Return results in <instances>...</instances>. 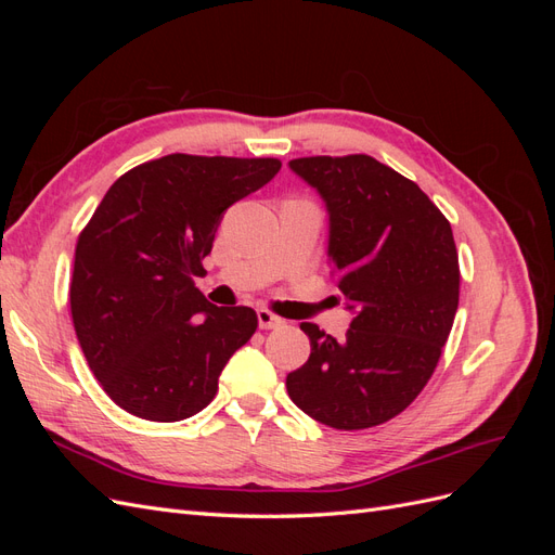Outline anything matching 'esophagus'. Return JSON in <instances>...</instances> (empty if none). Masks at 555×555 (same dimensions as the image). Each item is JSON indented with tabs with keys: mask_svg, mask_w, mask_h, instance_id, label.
<instances>
[{
	"mask_svg": "<svg viewBox=\"0 0 555 555\" xmlns=\"http://www.w3.org/2000/svg\"><path fill=\"white\" fill-rule=\"evenodd\" d=\"M257 319H259V328H280L284 324V319H280L278 314H273L271 310H257Z\"/></svg>",
	"mask_w": 555,
	"mask_h": 555,
	"instance_id": "esophagus-1",
	"label": "esophagus"
}]
</instances>
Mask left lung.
Listing matches in <instances>:
<instances>
[{"label":"left lung","instance_id":"1","mask_svg":"<svg viewBox=\"0 0 555 555\" xmlns=\"http://www.w3.org/2000/svg\"><path fill=\"white\" fill-rule=\"evenodd\" d=\"M289 169L322 196L328 263L354 319L343 340L304 322L310 359L287 391L314 422H389L428 384L459 310V255L438 206L367 155L300 157Z\"/></svg>","mask_w":555,"mask_h":555}]
</instances>
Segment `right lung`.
I'll return each mask as SVG.
<instances>
[{
	"mask_svg": "<svg viewBox=\"0 0 555 555\" xmlns=\"http://www.w3.org/2000/svg\"><path fill=\"white\" fill-rule=\"evenodd\" d=\"M278 159L166 155L117 178L76 245L72 317L90 371L115 405L147 422L204 410L251 308H217L204 278L222 215L280 171Z\"/></svg>",
	"mask_w": 555,
	"mask_h": 555,
	"instance_id": "add662e5",
	"label": "right lung"
}]
</instances>
